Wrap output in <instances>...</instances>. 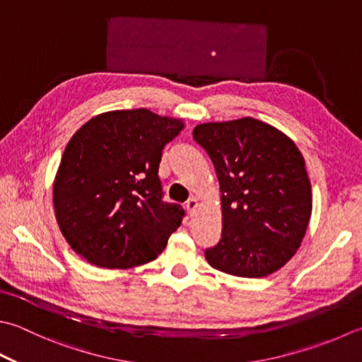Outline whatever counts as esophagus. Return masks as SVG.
Returning a JSON list of instances; mask_svg holds the SVG:
<instances>
[{
	"instance_id": "obj_1",
	"label": "esophagus",
	"mask_w": 362,
	"mask_h": 362,
	"mask_svg": "<svg viewBox=\"0 0 362 362\" xmlns=\"http://www.w3.org/2000/svg\"><path fill=\"white\" fill-rule=\"evenodd\" d=\"M197 209V199L196 197H189V199L187 201V210H188V215L193 216L194 211Z\"/></svg>"
}]
</instances>
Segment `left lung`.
Wrapping results in <instances>:
<instances>
[{"instance_id":"1","label":"left lung","mask_w":362,"mask_h":362,"mask_svg":"<svg viewBox=\"0 0 362 362\" xmlns=\"http://www.w3.org/2000/svg\"><path fill=\"white\" fill-rule=\"evenodd\" d=\"M223 201L221 240L205 250L216 270L264 278L293 257L306 233L313 191L298 147L252 117L196 125Z\"/></svg>"}]
</instances>
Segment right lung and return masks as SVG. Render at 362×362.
I'll return each instance as SVG.
<instances>
[{"mask_svg":"<svg viewBox=\"0 0 362 362\" xmlns=\"http://www.w3.org/2000/svg\"><path fill=\"white\" fill-rule=\"evenodd\" d=\"M182 120L119 110L92 117L64 151L54 214L72 250L89 264L132 268L158 257L185 216L163 201L161 152Z\"/></svg>","mask_w":362,"mask_h":362,"instance_id":"right-lung-1","label":"right lung"}]
</instances>
